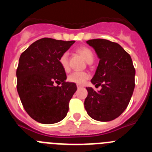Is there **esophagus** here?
Here are the masks:
<instances>
[{
    "label": "esophagus",
    "mask_w": 152,
    "mask_h": 152,
    "mask_svg": "<svg viewBox=\"0 0 152 152\" xmlns=\"http://www.w3.org/2000/svg\"><path fill=\"white\" fill-rule=\"evenodd\" d=\"M77 88L79 89V88H83V86H82V85H80V84H77Z\"/></svg>",
    "instance_id": "obj_1"
}]
</instances>
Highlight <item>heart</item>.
<instances>
[{
    "label": "heart",
    "mask_w": 152,
    "mask_h": 152,
    "mask_svg": "<svg viewBox=\"0 0 152 152\" xmlns=\"http://www.w3.org/2000/svg\"><path fill=\"white\" fill-rule=\"evenodd\" d=\"M77 52L88 63L94 61V52L88 47H80L77 49ZM59 63L61 68L65 72H68L69 70V64H68V55L67 52H64L60 56ZM89 77L90 75L85 72H74L68 75V80L69 82L75 83V84H83L89 79Z\"/></svg>",
    "instance_id": "obj_1"
}]
</instances>
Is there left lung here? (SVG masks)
<instances>
[{"instance_id":"obj_1","label":"left lung","mask_w":152,"mask_h":152,"mask_svg":"<svg viewBox=\"0 0 152 152\" xmlns=\"http://www.w3.org/2000/svg\"><path fill=\"white\" fill-rule=\"evenodd\" d=\"M100 58L91 83L101 87L96 92L86 88L88 94L84 107L92 119L101 122L113 120L129 105L135 88V70L131 56L116 42L103 39L87 41Z\"/></svg>"}]
</instances>
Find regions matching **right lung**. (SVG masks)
<instances>
[{
	"instance_id": "obj_1",
	"label": "right lung",
	"mask_w": 152,
	"mask_h": 152,
	"mask_svg": "<svg viewBox=\"0 0 152 152\" xmlns=\"http://www.w3.org/2000/svg\"><path fill=\"white\" fill-rule=\"evenodd\" d=\"M75 41L42 38L31 44L21 54L17 69V89L29 116L42 124L62 120L77 91L75 83L66 82L59 58ZM55 83L62 86L54 85Z\"/></svg>"
}]
</instances>
